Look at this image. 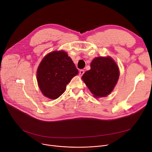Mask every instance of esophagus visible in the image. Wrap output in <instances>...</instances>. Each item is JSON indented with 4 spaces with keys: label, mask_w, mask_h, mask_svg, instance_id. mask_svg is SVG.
Listing matches in <instances>:
<instances>
[{
    "label": "esophagus",
    "mask_w": 152,
    "mask_h": 152,
    "mask_svg": "<svg viewBox=\"0 0 152 152\" xmlns=\"http://www.w3.org/2000/svg\"><path fill=\"white\" fill-rule=\"evenodd\" d=\"M84 70L81 69L80 71V73H79V75H80V76H82L84 75Z\"/></svg>",
    "instance_id": "1"
}]
</instances>
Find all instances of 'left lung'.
<instances>
[{"label": "left lung", "mask_w": 152, "mask_h": 152, "mask_svg": "<svg viewBox=\"0 0 152 152\" xmlns=\"http://www.w3.org/2000/svg\"><path fill=\"white\" fill-rule=\"evenodd\" d=\"M119 77V70L110 57H97L91 63V69L82 79L96 97H105L114 88Z\"/></svg>", "instance_id": "left-lung-1"}]
</instances>
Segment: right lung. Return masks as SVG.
<instances>
[{
    "mask_svg": "<svg viewBox=\"0 0 152 152\" xmlns=\"http://www.w3.org/2000/svg\"><path fill=\"white\" fill-rule=\"evenodd\" d=\"M78 70L71 58L63 51L51 52L39 64L37 72L39 88L51 99L60 97Z\"/></svg>",
    "mask_w": 152,
    "mask_h": 152,
    "instance_id": "add662e5",
    "label": "right lung"
}]
</instances>
